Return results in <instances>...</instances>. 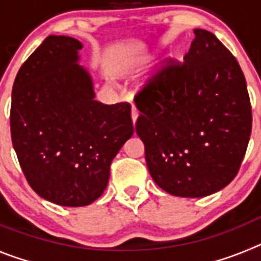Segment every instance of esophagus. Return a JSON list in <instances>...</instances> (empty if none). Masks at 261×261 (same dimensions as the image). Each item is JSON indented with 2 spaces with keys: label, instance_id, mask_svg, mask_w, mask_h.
Returning a JSON list of instances; mask_svg holds the SVG:
<instances>
[{
  "label": "esophagus",
  "instance_id": "obj_1",
  "mask_svg": "<svg viewBox=\"0 0 261 261\" xmlns=\"http://www.w3.org/2000/svg\"><path fill=\"white\" fill-rule=\"evenodd\" d=\"M138 117V110L136 107H132V121L133 124H136V120Z\"/></svg>",
  "mask_w": 261,
  "mask_h": 261
}]
</instances>
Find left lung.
<instances>
[{"mask_svg":"<svg viewBox=\"0 0 261 261\" xmlns=\"http://www.w3.org/2000/svg\"><path fill=\"white\" fill-rule=\"evenodd\" d=\"M184 61L166 60L136 94V132L153 180L180 197H204L237 176L252 129L243 71L225 45L196 29Z\"/></svg>","mask_w":261,"mask_h":261,"instance_id":"8db88e82","label":"left lung"}]
</instances>
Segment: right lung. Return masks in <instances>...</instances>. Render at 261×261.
Instances as JSON below:
<instances>
[{
    "mask_svg": "<svg viewBox=\"0 0 261 261\" xmlns=\"http://www.w3.org/2000/svg\"><path fill=\"white\" fill-rule=\"evenodd\" d=\"M82 44L50 35L23 62L13 85L10 132L30 187L62 206H85L107 187L110 166L133 135L130 105L94 100Z\"/></svg>",
    "mask_w": 261,
    "mask_h": 261,
    "instance_id": "obj_1",
    "label": "right lung"
}]
</instances>
